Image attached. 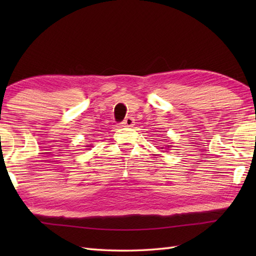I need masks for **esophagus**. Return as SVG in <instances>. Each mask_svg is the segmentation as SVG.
<instances>
[{"instance_id":"obj_1","label":"esophagus","mask_w":256,"mask_h":256,"mask_svg":"<svg viewBox=\"0 0 256 256\" xmlns=\"http://www.w3.org/2000/svg\"><path fill=\"white\" fill-rule=\"evenodd\" d=\"M135 123V120L132 116H128L124 121L121 123V126H125V128H131L133 126Z\"/></svg>"}]
</instances>
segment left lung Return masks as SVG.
<instances>
[{
    "label": "left lung",
    "instance_id": "8db88e82",
    "mask_svg": "<svg viewBox=\"0 0 256 256\" xmlns=\"http://www.w3.org/2000/svg\"><path fill=\"white\" fill-rule=\"evenodd\" d=\"M168 146H170V145H168Z\"/></svg>",
    "mask_w": 256,
    "mask_h": 256
}]
</instances>
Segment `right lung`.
Wrapping results in <instances>:
<instances>
[{
    "instance_id": "right-lung-1",
    "label": "right lung",
    "mask_w": 256,
    "mask_h": 256,
    "mask_svg": "<svg viewBox=\"0 0 256 256\" xmlns=\"http://www.w3.org/2000/svg\"><path fill=\"white\" fill-rule=\"evenodd\" d=\"M86 148H91V145H89V146H86Z\"/></svg>"
}]
</instances>
